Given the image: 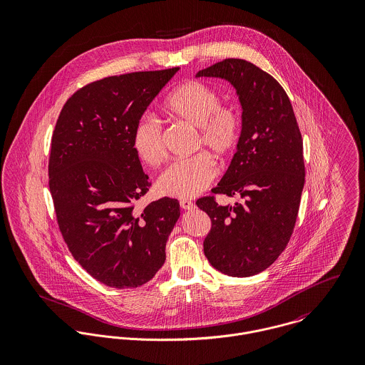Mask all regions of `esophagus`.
<instances>
[{"instance_id": "esophagus-1", "label": "esophagus", "mask_w": 365, "mask_h": 365, "mask_svg": "<svg viewBox=\"0 0 365 365\" xmlns=\"http://www.w3.org/2000/svg\"><path fill=\"white\" fill-rule=\"evenodd\" d=\"M180 207L182 209H185V210H187V209L190 210V209L195 208V204H194L192 201H188V200H181V201H180Z\"/></svg>"}]
</instances>
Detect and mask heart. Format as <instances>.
Masks as SVG:
<instances>
[{"instance_id": "obj_1", "label": "heart", "mask_w": 365, "mask_h": 365, "mask_svg": "<svg viewBox=\"0 0 365 365\" xmlns=\"http://www.w3.org/2000/svg\"><path fill=\"white\" fill-rule=\"evenodd\" d=\"M164 113L174 120L197 129L195 150L202 148L219 158L232 156L242 139L243 120L236 105L222 104L219 91L200 80L175 87L167 97ZM132 148L145 164L157 167L165 157L161 122L142 116L133 129ZM216 175V164L207 153L170 164L158 177L157 188L174 198H192L202 192Z\"/></svg>"}]
</instances>
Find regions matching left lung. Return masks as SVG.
I'll return each mask as SVG.
<instances>
[{"instance_id":"1","label":"left lung","mask_w":365,"mask_h":365,"mask_svg":"<svg viewBox=\"0 0 365 365\" xmlns=\"http://www.w3.org/2000/svg\"><path fill=\"white\" fill-rule=\"evenodd\" d=\"M197 77L227 80L243 108L237 152L212 190L243 202L220 207L213 195L197 201L212 223L204 253L220 272L250 277L277 260L292 236L305 184L302 135L287 93L256 64L225 58Z\"/></svg>"}]
</instances>
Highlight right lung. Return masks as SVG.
<instances>
[{
  "label": "right lung",
  "mask_w": 365,
  "mask_h": 365,
  "mask_svg": "<svg viewBox=\"0 0 365 365\" xmlns=\"http://www.w3.org/2000/svg\"><path fill=\"white\" fill-rule=\"evenodd\" d=\"M178 70L93 81L66 101L53 130L49 188L60 233L76 261L112 288L156 275L180 217L174 198L136 207L152 182L132 148L136 122Z\"/></svg>",
  "instance_id": "1"
}]
</instances>
